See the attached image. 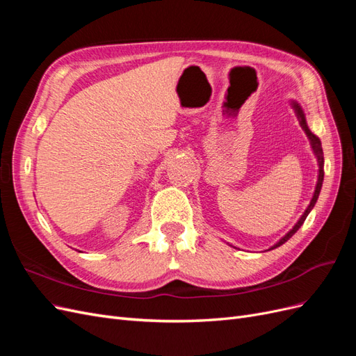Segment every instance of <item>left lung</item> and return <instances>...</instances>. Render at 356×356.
Returning a JSON list of instances; mask_svg holds the SVG:
<instances>
[{"label":"left lung","instance_id":"obj_1","mask_svg":"<svg viewBox=\"0 0 356 356\" xmlns=\"http://www.w3.org/2000/svg\"><path fill=\"white\" fill-rule=\"evenodd\" d=\"M293 106H294V110H296V113H297V117H298V120H300V124H301V127L305 129V132H306V135L309 136V139H310V145H312V148H314V152H315V154H316V157H318V161H319V177H318V184H316V190H315V195H314V197H312V200H310V204L307 207V209L305 211V213L301 215V218L298 220V222L294 225L293 227V230H289L284 238L279 241L275 246H272V250L273 248H277V246H281L282 243H285L291 236H293L300 227H301V224L305 222V220H306V217L309 215V212L312 211V208L315 207V203H316V200H318V196H319V191H321V187H322V181H324V169H322V166H324V156H322V147H321V141L319 139L312 134L310 131H309V127H307V124H306V120H305V114H303V111H301V108L298 106V104H296V102H293Z\"/></svg>","mask_w":356,"mask_h":356}]
</instances>
